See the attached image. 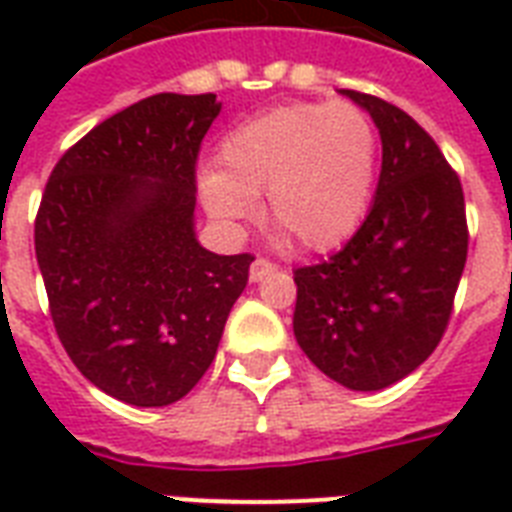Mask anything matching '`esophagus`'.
Listing matches in <instances>:
<instances>
[{"label": "esophagus", "mask_w": 512, "mask_h": 512, "mask_svg": "<svg viewBox=\"0 0 512 512\" xmlns=\"http://www.w3.org/2000/svg\"><path fill=\"white\" fill-rule=\"evenodd\" d=\"M276 271V265L271 263V260H265V257H257L255 263H252V268H249V281H263L268 273Z\"/></svg>", "instance_id": "34e87169"}]
</instances>
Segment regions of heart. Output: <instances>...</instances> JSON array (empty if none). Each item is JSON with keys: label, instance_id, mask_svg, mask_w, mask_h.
Returning <instances> with one entry per match:
<instances>
[{"label": "heart", "instance_id": "heart-1", "mask_svg": "<svg viewBox=\"0 0 512 512\" xmlns=\"http://www.w3.org/2000/svg\"><path fill=\"white\" fill-rule=\"evenodd\" d=\"M217 167H201V204L217 223L257 215L311 252H327L364 223L380 167L372 116L353 103H289L225 135Z\"/></svg>", "mask_w": 512, "mask_h": 512}]
</instances>
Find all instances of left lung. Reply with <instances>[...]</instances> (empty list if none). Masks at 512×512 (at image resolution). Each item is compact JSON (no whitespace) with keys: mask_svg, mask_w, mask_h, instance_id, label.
I'll return each mask as SVG.
<instances>
[{"mask_svg":"<svg viewBox=\"0 0 512 512\" xmlns=\"http://www.w3.org/2000/svg\"><path fill=\"white\" fill-rule=\"evenodd\" d=\"M372 116L382 170L369 215L327 263L297 268L303 353L348 390H382L441 342L468 257L460 177L401 108L340 90Z\"/></svg>","mask_w":512,"mask_h":512,"instance_id":"left-lung-1","label":"left lung"}]
</instances>
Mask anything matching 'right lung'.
<instances>
[{
    "mask_svg": "<svg viewBox=\"0 0 512 512\" xmlns=\"http://www.w3.org/2000/svg\"><path fill=\"white\" fill-rule=\"evenodd\" d=\"M223 103L162 92L124 108L55 164L34 225L63 348L132 406L175 404L204 377L252 255L196 239V156Z\"/></svg>",
    "mask_w": 512,
    "mask_h": 512,
    "instance_id": "right-lung-1",
    "label": "right lung"
}]
</instances>
